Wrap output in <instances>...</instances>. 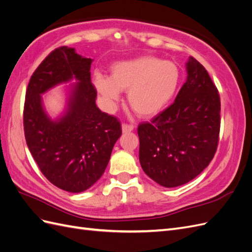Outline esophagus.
I'll use <instances>...</instances> for the list:
<instances>
[{
	"label": "esophagus",
	"instance_id": "1",
	"mask_svg": "<svg viewBox=\"0 0 252 252\" xmlns=\"http://www.w3.org/2000/svg\"><path fill=\"white\" fill-rule=\"evenodd\" d=\"M133 130V126L132 125H129V124H125L123 123L122 124V131L124 133H128V132H131Z\"/></svg>",
	"mask_w": 252,
	"mask_h": 252
}]
</instances>
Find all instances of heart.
Returning <instances> with one entry per match:
<instances>
[{"instance_id":"obj_1","label":"heart","mask_w":252,"mask_h":252,"mask_svg":"<svg viewBox=\"0 0 252 252\" xmlns=\"http://www.w3.org/2000/svg\"><path fill=\"white\" fill-rule=\"evenodd\" d=\"M180 81L179 68L169 61L145 56L111 67L110 78L97 74L94 85L108 105L116 103L121 91L140 118H152L170 102Z\"/></svg>"}]
</instances>
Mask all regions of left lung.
Listing matches in <instances>:
<instances>
[{
	"label": "left lung",
	"instance_id": "1",
	"mask_svg": "<svg viewBox=\"0 0 252 252\" xmlns=\"http://www.w3.org/2000/svg\"><path fill=\"white\" fill-rule=\"evenodd\" d=\"M187 80L174 102L150 123L138 127L139 158L144 172L167 188L186 184L216 155L220 126L218 88L192 57Z\"/></svg>",
	"mask_w": 252,
	"mask_h": 252
}]
</instances>
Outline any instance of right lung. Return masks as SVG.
Wrapping results in <instances>:
<instances>
[{
  "label": "right lung",
  "mask_w": 252,
  "mask_h": 252,
  "mask_svg": "<svg viewBox=\"0 0 252 252\" xmlns=\"http://www.w3.org/2000/svg\"><path fill=\"white\" fill-rule=\"evenodd\" d=\"M93 60L62 46L51 51L30 78L23 124L29 151L53 185L73 193L85 191L102 177L114 144L122 134L117 118L95 105L91 83ZM74 78L67 109L56 121L42 108L41 94Z\"/></svg>",
  "instance_id": "add662e5"
}]
</instances>
